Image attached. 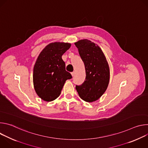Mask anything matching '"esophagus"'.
I'll return each mask as SVG.
<instances>
[{
  "label": "esophagus",
  "mask_w": 148,
  "mask_h": 148,
  "mask_svg": "<svg viewBox=\"0 0 148 148\" xmlns=\"http://www.w3.org/2000/svg\"><path fill=\"white\" fill-rule=\"evenodd\" d=\"M71 75H72V76H74V74H75V71H73V72H71Z\"/></svg>",
  "instance_id": "1"
}]
</instances>
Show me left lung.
<instances>
[{
  "mask_svg": "<svg viewBox=\"0 0 148 148\" xmlns=\"http://www.w3.org/2000/svg\"><path fill=\"white\" fill-rule=\"evenodd\" d=\"M84 63L86 77L75 88L79 97L86 102L98 99L107 89L110 81V68L100 47L87 39L74 43Z\"/></svg>",
  "mask_w": 148,
  "mask_h": 148,
  "instance_id": "left-lung-1",
  "label": "left lung"
}]
</instances>
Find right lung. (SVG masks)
Listing matches in <instances>:
<instances>
[{
    "label": "right lung",
    "mask_w": 148,
    "mask_h": 148,
    "mask_svg": "<svg viewBox=\"0 0 148 148\" xmlns=\"http://www.w3.org/2000/svg\"><path fill=\"white\" fill-rule=\"evenodd\" d=\"M70 47L71 44L67 43H51L37 57L33 69L34 88L38 96L45 101L58 98L66 81L72 78L61 58Z\"/></svg>",
    "instance_id": "1"
}]
</instances>
